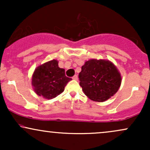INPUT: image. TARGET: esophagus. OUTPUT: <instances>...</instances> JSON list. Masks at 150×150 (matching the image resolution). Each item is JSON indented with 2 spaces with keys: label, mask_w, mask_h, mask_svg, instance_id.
<instances>
[{
  "label": "esophagus",
  "mask_w": 150,
  "mask_h": 150,
  "mask_svg": "<svg viewBox=\"0 0 150 150\" xmlns=\"http://www.w3.org/2000/svg\"><path fill=\"white\" fill-rule=\"evenodd\" d=\"M73 80H77V79H78V77H77V75H75L73 77Z\"/></svg>",
  "instance_id": "34e87169"
}]
</instances>
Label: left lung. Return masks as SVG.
Segmentation results:
<instances>
[{
    "instance_id": "1",
    "label": "left lung",
    "mask_w": 150,
    "mask_h": 150,
    "mask_svg": "<svg viewBox=\"0 0 150 150\" xmlns=\"http://www.w3.org/2000/svg\"><path fill=\"white\" fill-rule=\"evenodd\" d=\"M80 85L87 97L103 102L118 92L121 76L113 63L107 60L86 61L79 73Z\"/></svg>"
}]
</instances>
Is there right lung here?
<instances>
[{
  "instance_id": "right-lung-1",
  "label": "right lung",
  "mask_w": 150,
  "mask_h": 150,
  "mask_svg": "<svg viewBox=\"0 0 150 150\" xmlns=\"http://www.w3.org/2000/svg\"><path fill=\"white\" fill-rule=\"evenodd\" d=\"M71 80L65 76V70L58 67V61L53 59L36 68L32 85L37 95L51 99L61 94Z\"/></svg>"
}]
</instances>
